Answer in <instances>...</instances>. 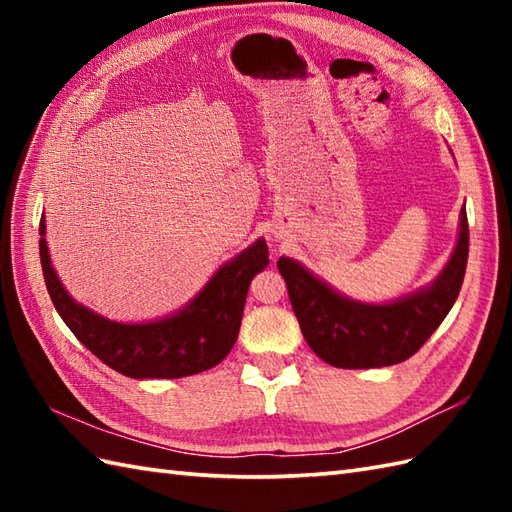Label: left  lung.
<instances>
[{"label":"left lung","mask_w":512,"mask_h":512,"mask_svg":"<svg viewBox=\"0 0 512 512\" xmlns=\"http://www.w3.org/2000/svg\"><path fill=\"white\" fill-rule=\"evenodd\" d=\"M466 259L469 222L462 209L458 242L447 266L431 284L394 301L345 297L292 257H279L277 268L312 352L334 367L369 369L407 361L438 330L460 295Z\"/></svg>","instance_id":"8db88e82"}]
</instances>
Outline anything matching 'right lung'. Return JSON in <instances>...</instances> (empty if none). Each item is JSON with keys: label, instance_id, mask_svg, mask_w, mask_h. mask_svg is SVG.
I'll return each mask as SVG.
<instances>
[{"label": "right lung", "instance_id": "right-lung-1", "mask_svg": "<svg viewBox=\"0 0 512 512\" xmlns=\"http://www.w3.org/2000/svg\"><path fill=\"white\" fill-rule=\"evenodd\" d=\"M43 279L59 317L105 365L129 378H182L222 363L233 350L253 277L268 266L266 239L228 259L187 306L156 321L121 323L74 301L52 268L46 215L39 224Z\"/></svg>", "mask_w": 512, "mask_h": 512}]
</instances>
